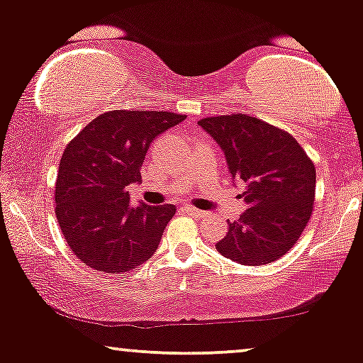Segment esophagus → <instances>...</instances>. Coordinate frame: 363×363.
Here are the masks:
<instances>
[{"mask_svg":"<svg viewBox=\"0 0 363 363\" xmlns=\"http://www.w3.org/2000/svg\"><path fill=\"white\" fill-rule=\"evenodd\" d=\"M184 211H186V213H189L191 216H196V218H198V216H203V215H204V211H201V209H196V208H193V206H186V208H184Z\"/></svg>","mask_w":363,"mask_h":363,"instance_id":"1","label":"esophagus"}]
</instances>
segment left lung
Listing matches in <instances>:
<instances>
[{"instance_id":"left-lung-1","label":"left lung","mask_w":363,"mask_h":363,"mask_svg":"<svg viewBox=\"0 0 363 363\" xmlns=\"http://www.w3.org/2000/svg\"><path fill=\"white\" fill-rule=\"evenodd\" d=\"M223 150L231 179L245 184L247 204L216 250L242 265L281 259L296 245L313 211L316 169L289 133L248 115L198 121Z\"/></svg>"}]
</instances>
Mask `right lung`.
<instances>
[{
  "mask_svg": "<svg viewBox=\"0 0 363 363\" xmlns=\"http://www.w3.org/2000/svg\"><path fill=\"white\" fill-rule=\"evenodd\" d=\"M169 111H108L65 147L55 184L60 230L82 264L98 272L132 270L154 255L174 204H130L154 138L184 120Z\"/></svg>",
  "mask_w": 363,
  "mask_h": 363,
  "instance_id": "right-lung-1",
  "label": "right lung"
}]
</instances>
